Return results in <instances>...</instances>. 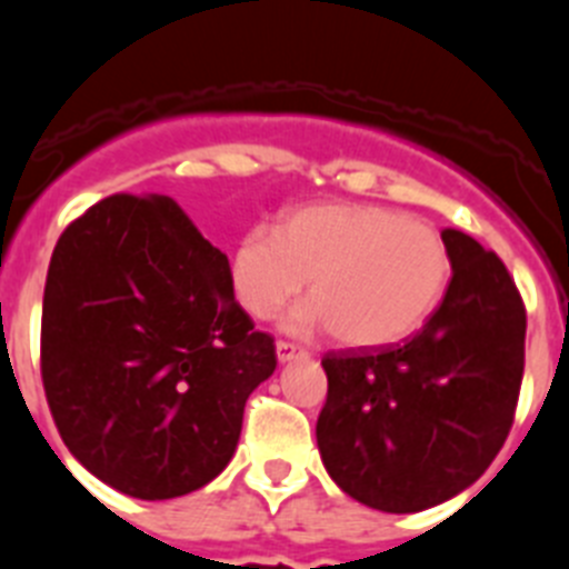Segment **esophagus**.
<instances>
[{
    "label": "esophagus",
    "mask_w": 569,
    "mask_h": 569,
    "mask_svg": "<svg viewBox=\"0 0 569 569\" xmlns=\"http://www.w3.org/2000/svg\"><path fill=\"white\" fill-rule=\"evenodd\" d=\"M276 356H279L281 365H288V361H293V359H305V356H308V350L299 345H293V341H276Z\"/></svg>",
    "instance_id": "esophagus-1"
}]
</instances>
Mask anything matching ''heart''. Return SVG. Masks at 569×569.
<instances>
[{"label":"heart","mask_w":569,"mask_h":569,"mask_svg":"<svg viewBox=\"0 0 569 569\" xmlns=\"http://www.w3.org/2000/svg\"><path fill=\"white\" fill-rule=\"evenodd\" d=\"M310 279L308 305L284 328H333L350 347L393 345L433 313L450 279L439 230L381 204H310L279 228H253L230 256L241 308L273 319Z\"/></svg>","instance_id":"1"}]
</instances>
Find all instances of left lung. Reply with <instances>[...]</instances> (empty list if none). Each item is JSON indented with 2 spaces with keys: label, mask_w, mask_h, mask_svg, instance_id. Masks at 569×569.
Wrapping results in <instances>:
<instances>
[{
  "label": "left lung",
  "mask_w": 569,
  "mask_h": 569,
  "mask_svg": "<svg viewBox=\"0 0 569 569\" xmlns=\"http://www.w3.org/2000/svg\"><path fill=\"white\" fill-rule=\"evenodd\" d=\"M450 284L405 345L321 359L316 441L330 479L361 505L419 512L453 499L499 456L525 373L527 313L505 261L441 230Z\"/></svg>",
  "instance_id": "1"
}]
</instances>
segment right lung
<instances>
[{
    "instance_id": "add662e5",
    "label": "right lung",
    "mask_w": 569,
    "mask_h": 569,
    "mask_svg": "<svg viewBox=\"0 0 569 569\" xmlns=\"http://www.w3.org/2000/svg\"><path fill=\"white\" fill-rule=\"evenodd\" d=\"M273 336L233 296L228 256L170 196L116 193L59 236L42 301V385L68 450L144 501L233 459Z\"/></svg>"
}]
</instances>
